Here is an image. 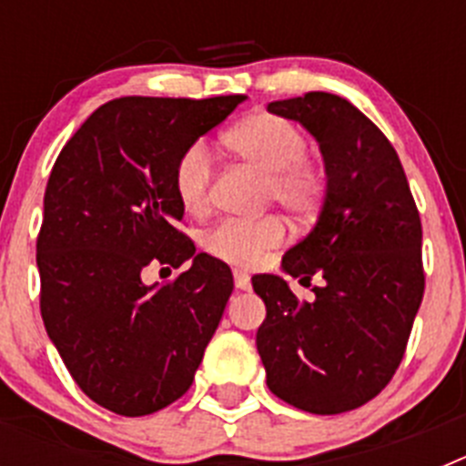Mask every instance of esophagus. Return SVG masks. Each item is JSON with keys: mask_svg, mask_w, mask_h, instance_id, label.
<instances>
[{"mask_svg": "<svg viewBox=\"0 0 466 466\" xmlns=\"http://www.w3.org/2000/svg\"><path fill=\"white\" fill-rule=\"evenodd\" d=\"M233 279H236V289L240 291L252 289V279H249V275L247 273H242V270H233Z\"/></svg>", "mask_w": 466, "mask_h": 466, "instance_id": "esophagus-1", "label": "esophagus"}]
</instances>
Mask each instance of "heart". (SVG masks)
Masks as SVG:
<instances>
[{"label": "heart", "instance_id": "b5f03b06", "mask_svg": "<svg viewBox=\"0 0 466 466\" xmlns=\"http://www.w3.org/2000/svg\"><path fill=\"white\" fill-rule=\"evenodd\" d=\"M226 147L247 166L266 175L263 198L278 203L294 219H310L319 212L329 193V172L322 160L308 156V135L279 114H254L230 127ZM172 188L191 217L209 209L212 196V154L205 142H193L177 158ZM284 240V224L278 217L226 219L208 230L205 252L233 266H254L266 252Z\"/></svg>", "mask_w": 466, "mask_h": 466}]
</instances>
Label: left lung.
I'll use <instances>...</instances> for the list:
<instances>
[{
	"label": "left lung",
	"instance_id": "8db88e82",
	"mask_svg": "<svg viewBox=\"0 0 466 466\" xmlns=\"http://www.w3.org/2000/svg\"><path fill=\"white\" fill-rule=\"evenodd\" d=\"M319 142L329 193L315 228L284 254L299 300L278 275H254L266 303L257 350L270 392L296 409L336 415L360 409L392 380L425 294L422 224L401 160L355 105L331 93L270 102Z\"/></svg>",
	"mask_w": 466,
	"mask_h": 466
}]
</instances>
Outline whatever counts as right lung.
<instances>
[{"label": "right lung", "mask_w": 466, "mask_h": 466, "mask_svg": "<svg viewBox=\"0 0 466 466\" xmlns=\"http://www.w3.org/2000/svg\"><path fill=\"white\" fill-rule=\"evenodd\" d=\"M245 95L116 97L69 137L46 184L36 236L41 319L81 392L139 418L191 387L233 275L179 228L177 158ZM192 268L147 288V265Z\"/></svg>", "instance_id": "1"}]
</instances>
